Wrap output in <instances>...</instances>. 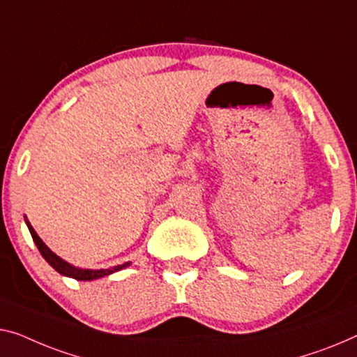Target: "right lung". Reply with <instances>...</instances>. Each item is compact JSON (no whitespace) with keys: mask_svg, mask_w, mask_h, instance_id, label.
<instances>
[{"mask_svg":"<svg viewBox=\"0 0 357 357\" xmlns=\"http://www.w3.org/2000/svg\"><path fill=\"white\" fill-rule=\"evenodd\" d=\"M26 226H29V231L31 234V238H33L35 245L38 247L40 253L43 255V258L46 259L47 263H50L52 268H54L57 273L66 275V278H72V279H77V280H94V279H99V278H104V275H109V274H114L116 271H121L125 269L126 266H130L131 263H125V264H119V266H114V268H109V269H82V268H75V266L63 261L61 257H57L54 252H51L50 248L45 242L41 241L38 234L35 232L33 227L29 221L25 220Z\"/></svg>","mask_w":357,"mask_h":357,"instance_id":"right-lung-1","label":"right lung"}]
</instances>
